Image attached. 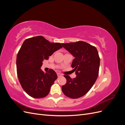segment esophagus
<instances>
[{
    "instance_id": "1",
    "label": "esophagus",
    "mask_w": 125,
    "mask_h": 125,
    "mask_svg": "<svg viewBox=\"0 0 125 125\" xmlns=\"http://www.w3.org/2000/svg\"><path fill=\"white\" fill-rule=\"evenodd\" d=\"M57 76H58V77H61V76H62V74L60 73H57Z\"/></svg>"
}]
</instances>
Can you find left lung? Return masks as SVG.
<instances>
[{"label":"left lung","mask_w":125,"mask_h":125,"mask_svg":"<svg viewBox=\"0 0 125 125\" xmlns=\"http://www.w3.org/2000/svg\"><path fill=\"white\" fill-rule=\"evenodd\" d=\"M62 44L74 57L71 67L77 75L73 79L64 75L67 82L62 86V91L67 97L78 99L88 93L96 80L100 63L99 53L95 47L85 42Z\"/></svg>","instance_id":"1"}]
</instances>
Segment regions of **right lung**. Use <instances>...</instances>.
Here are the masks:
<instances>
[{
  "mask_svg": "<svg viewBox=\"0 0 125 125\" xmlns=\"http://www.w3.org/2000/svg\"><path fill=\"white\" fill-rule=\"evenodd\" d=\"M59 43H51L42 36L25 40L17 57V71L22 88L29 95L40 99L46 96L57 78L56 72L41 69L44 59H48L55 52L62 48Z\"/></svg>",
  "mask_w": 125,
  "mask_h": 125,
  "instance_id": "add662e5",
  "label": "right lung"
}]
</instances>
